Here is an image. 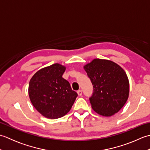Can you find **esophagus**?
Here are the masks:
<instances>
[{
    "mask_svg": "<svg viewBox=\"0 0 150 150\" xmlns=\"http://www.w3.org/2000/svg\"><path fill=\"white\" fill-rule=\"evenodd\" d=\"M77 93H78V95H79V96H81L82 94V90H79V91H77Z\"/></svg>",
    "mask_w": 150,
    "mask_h": 150,
    "instance_id": "esophagus-1",
    "label": "esophagus"
}]
</instances>
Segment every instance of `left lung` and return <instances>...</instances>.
<instances>
[{"label":"left lung","instance_id":"left-lung-1","mask_svg":"<svg viewBox=\"0 0 150 150\" xmlns=\"http://www.w3.org/2000/svg\"><path fill=\"white\" fill-rule=\"evenodd\" d=\"M93 85L90 102L93 110L110 117L117 113L126 103L129 81L120 66L108 60L95 59L84 67Z\"/></svg>","mask_w":150,"mask_h":150}]
</instances>
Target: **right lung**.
<instances>
[{
	"label": "right lung",
	"mask_w": 150,
	"mask_h": 150,
	"mask_svg": "<svg viewBox=\"0 0 150 150\" xmlns=\"http://www.w3.org/2000/svg\"><path fill=\"white\" fill-rule=\"evenodd\" d=\"M66 68L54 64L38 71L31 79L29 96L39 112L48 119L62 117L69 112L77 97L68 81L62 78Z\"/></svg>",
	"instance_id": "right-lung-1"
}]
</instances>
